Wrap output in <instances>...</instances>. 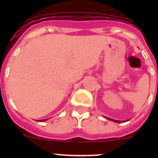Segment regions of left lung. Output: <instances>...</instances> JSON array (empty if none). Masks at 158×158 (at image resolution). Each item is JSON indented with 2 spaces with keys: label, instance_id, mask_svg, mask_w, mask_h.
Segmentation results:
<instances>
[{
  "label": "left lung",
  "instance_id": "8db88e82",
  "mask_svg": "<svg viewBox=\"0 0 158 158\" xmlns=\"http://www.w3.org/2000/svg\"><path fill=\"white\" fill-rule=\"evenodd\" d=\"M157 73H158V72H157ZM109 120H110V121H115V122H119V123H120V122H121V121H115V120H111V119H110V118H108Z\"/></svg>",
  "mask_w": 158,
  "mask_h": 158
}]
</instances>
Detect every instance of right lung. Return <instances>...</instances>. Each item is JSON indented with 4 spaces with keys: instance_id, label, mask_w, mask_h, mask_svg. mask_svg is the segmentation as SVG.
Wrapping results in <instances>:
<instances>
[{
    "instance_id": "right-lung-1",
    "label": "right lung",
    "mask_w": 158,
    "mask_h": 158,
    "mask_svg": "<svg viewBox=\"0 0 158 158\" xmlns=\"http://www.w3.org/2000/svg\"><path fill=\"white\" fill-rule=\"evenodd\" d=\"M46 121V120H42V121Z\"/></svg>"
}]
</instances>
